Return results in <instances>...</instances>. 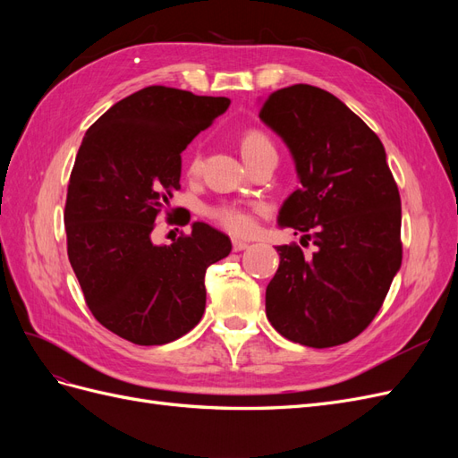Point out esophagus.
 Instances as JSON below:
<instances>
[{
	"label": "esophagus",
	"instance_id": "esophagus-1",
	"mask_svg": "<svg viewBox=\"0 0 458 458\" xmlns=\"http://www.w3.org/2000/svg\"><path fill=\"white\" fill-rule=\"evenodd\" d=\"M246 248H248V242H244L241 239H234L233 241V250L234 252H242V250H246Z\"/></svg>",
	"mask_w": 458,
	"mask_h": 458
}]
</instances>
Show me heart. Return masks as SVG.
Wrapping results in <instances>:
<instances>
[{
  "label": "heart",
  "instance_id": "heart-1",
  "mask_svg": "<svg viewBox=\"0 0 458 458\" xmlns=\"http://www.w3.org/2000/svg\"><path fill=\"white\" fill-rule=\"evenodd\" d=\"M273 148L269 137L266 133H261L258 130H250L242 135L241 140V150L244 160L250 157L258 155L261 150ZM187 172L189 175H197L200 172V155L195 150L191 152V157L187 160ZM206 216L214 219L219 227H224L225 231L233 234H248L254 229V212L248 210V208L241 204H233V202H219L214 206L206 208Z\"/></svg>",
  "mask_w": 458,
  "mask_h": 458
}]
</instances>
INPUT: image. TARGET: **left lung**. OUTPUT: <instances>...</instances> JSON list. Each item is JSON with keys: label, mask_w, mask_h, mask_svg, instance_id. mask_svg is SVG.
<instances>
[{"label": "left lung", "mask_w": 458, "mask_h": 458, "mask_svg": "<svg viewBox=\"0 0 458 458\" xmlns=\"http://www.w3.org/2000/svg\"><path fill=\"white\" fill-rule=\"evenodd\" d=\"M294 158L300 187L279 212L317 248L281 256L266 313L284 338L310 348L353 340L382 308L401 267V199L378 135L332 93L296 84L259 108ZM301 239V242H303Z\"/></svg>", "instance_id": "8db88e82"}]
</instances>
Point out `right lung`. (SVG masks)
<instances>
[{
	"mask_svg": "<svg viewBox=\"0 0 458 458\" xmlns=\"http://www.w3.org/2000/svg\"><path fill=\"white\" fill-rule=\"evenodd\" d=\"M229 105L148 86L110 106L80 145L64 206L68 259L93 317L123 340L168 344L200 321L206 269L229 256V237L202 221L170 246L150 233L182 189V152Z\"/></svg>",
	"mask_w": 458,
	"mask_h": 458,
	"instance_id": "add662e5",
	"label": "right lung"
}]
</instances>
